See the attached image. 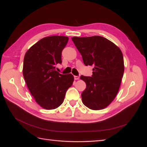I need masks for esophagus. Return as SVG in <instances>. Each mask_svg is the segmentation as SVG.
<instances>
[{
    "instance_id": "1",
    "label": "esophagus",
    "mask_w": 147,
    "mask_h": 147,
    "mask_svg": "<svg viewBox=\"0 0 147 147\" xmlns=\"http://www.w3.org/2000/svg\"><path fill=\"white\" fill-rule=\"evenodd\" d=\"M74 79L76 80H78L80 79V77H78V76H74Z\"/></svg>"
}]
</instances>
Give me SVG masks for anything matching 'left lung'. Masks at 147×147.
<instances>
[{
  "mask_svg": "<svg viewBox=\"0 0 147 147\" xmlns=\"http://www.w3.org/2000/svg\"><path fill=\"white\" fill-rule=\"evenodd\" d=\"M86 66H93L92 77L81 75L86 83L82 101L92 110H101L113 101L124 72V58L118 46L101 36L72 38Z\"/></svg>",
  "mask_w": 147,
  "mask_h": 147,
  "instance_id": "1",
  "label": "left lung"
}]
</instances>
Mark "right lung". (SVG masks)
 Here are the masks:
<instances>
[{
	"label": "right lung",
	"instance_id": "1",
	"mask_svg": "<svg viewBox=\"0 0 147 147\" xmlns=\"http://www.w3.org/2000/svg\"><path fill=\"white\" fill-rule=\"evenodd\" d=\"M68 40L64 36L45 37L31 47L24 57L23 75L28 89L46 110L59 107L73 84L71 74L63 75L55 70L56 64L62 63L61 52Z\"/></svg>",
	"mask_w": 147,
	"mask_h": 147
}]
</instances>
